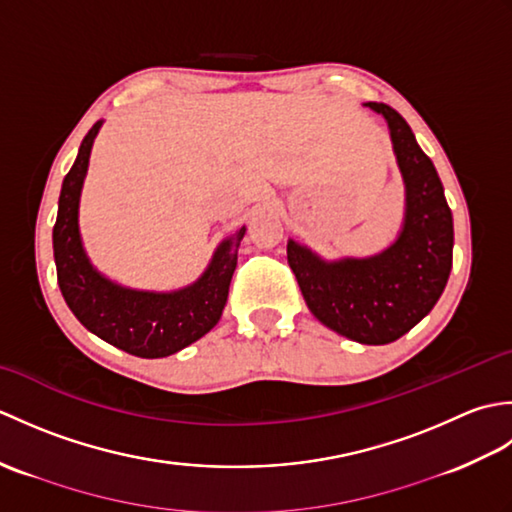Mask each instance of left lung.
<instances>
[{
  "label": "left lung",
  "mask_w": 512,
  "mask_h": 512,
  "mask_svg": "<svg viewBox=\"0 0 512 512\" xmlns=\"http://www.w3.org/2000/svg\"><path fill=\"white\" fill-rule=\"evenodd\" d=\"M385 116L405 180V220L394 244L365 259L325 262L288 242V264L310 312L356 343L385 345L407 334L436 306L453 264V215L431 158L394 107L367 103Z\"/></svg>",
  "instance_id": "obj_1"
}]
</instances>
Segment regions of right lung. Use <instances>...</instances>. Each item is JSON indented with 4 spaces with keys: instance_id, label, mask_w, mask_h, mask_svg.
Segmentation results:
<instances>
[{
    "instance_id": "obj_1",
    "label": "right lung",
    "mask_w": 512,
    "mask_h": 512,
    "mask_svg": "<svg viewBox=\"0 0 512 512\" xmlns=\"http://www.w3.org/2000/svg\"><path fill=\"white\" fill-rule=\"evenodd\" d=\"M103 121L83 138L68 176L63 178L59 213L52 228L54 264L61 295L85 328L99 339L140 358H162L215 328L228 299L237 266V248L246 228L217 246L209 268L195 284L173 292L132 290L114 284L96 270L81 242L79 198L90 151Z\"/></svg>"
}]
</instances>
